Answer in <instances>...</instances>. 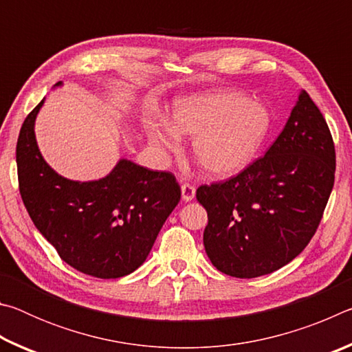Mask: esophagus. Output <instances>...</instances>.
Instances as JSON below:
<instances>
[{"instance_id":"34e87169","label":"esophagus","mask_w":352,"mask_h":352,"mask_svg":"<svg viewBox=\"0 0 352 352\" xmlns=\"http://www.w3.org/2000/svg\"><path fill=\"white\" fill-rule=\"evenodd\" d=\"M182 197L184 201H190L195 197V186L190 183L182 184Z\"/></svg>"}]
</instances>
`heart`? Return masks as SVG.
Here are the masks:
<instances>
[{
    "instance_id": "b5f03b06",
    "label": "heart",
    "mask_w": 352,
    "mask_h": 352,
    "mask_svg": "<svg viewBox=\"0 0 352 352\" xmlns=\"http://www.w3.org/2000/svg\"><path fill=\"white\" fill-rule=\"evenodd\" d=\"M170 124H153L148 138L175 152L181 135L192 136V153L208 174L228 178L241 174L258 157L270 132L272 116L265 105L237 91H214L178 99Z\"/></svg>"
}]
</instances>
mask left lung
<instances>
[{"instance_id":"left-lung-1","label":"left lung","mask_w":352,"mask_h":352,"mask_svg":"<svg viewBox=\"0 0 352 352\" xmlns=\"http://www.w3.org/2000/svg\"><path fill=\"white\" fill-rule=\"evenodd\" d=\"M336 178V147L306 91L264 157L226 182L201 184L204 245L212 265L256 278L295 259L317 231Z\"/></svg>"}]
</instances>
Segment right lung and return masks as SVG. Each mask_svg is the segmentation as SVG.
Segmentation results:
<instances>
[{"instance_id": "add662e5", "label": "right lung", "mask_w": 352, "mask_h": 352, "mask_svg": "<svg viewBox=\"0 0 352 352\" xmlns=\"http://www.w3.org/2000/svg\"><path fill=\"white\" fill-rule=\"evenodd\" d=\"M62 85V82L56 83ZM43 100L29 113L16 141L20 194L34 225L60 258L85 275L111 279L146 261L182 189L170 172L119 160L109 175L73 182L50 168L34 124Z\"/></svg>"}]
</instances>
